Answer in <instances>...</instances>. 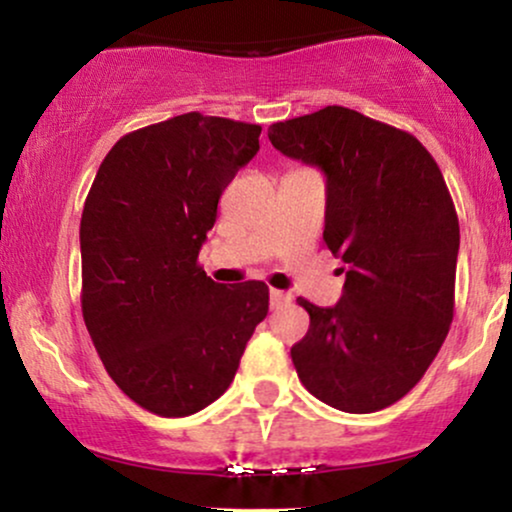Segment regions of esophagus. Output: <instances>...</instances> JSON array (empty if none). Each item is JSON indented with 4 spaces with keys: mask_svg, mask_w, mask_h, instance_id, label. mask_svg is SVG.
Segmentation results:
<instances>
[{
    "mask_svg": "<svg viewBox=\"0 0 512 512\" xmlns=\"http://www.w3.org/2000/svg\"><path fill=\"white\" fill-rule=\"evenodd\" d=\"M289 301H291V293L279 291V289L269 291V303H272V308H279V305H284V303H289Z\"/></svg>",
    "mask_w": 512,
    "mask_h": 512,
    "instance_id": "1",
    "label": "esophagus"
}]
</instances>
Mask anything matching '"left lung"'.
<instances>
[{
	"label": "left lung",
	"instance_id": "obj_1",
	"mask_svg": "<svg viewBox=\"0 0 512 512\" xmlns=\"http://www.w3.org/2000/svg\"><path fill=\"white\" fill-rule=\"evenodd\" d=\"M269 142L325 173L322 238L346 262L337 305L298 298V378L339 411L390 407L424 378L455 310L460 223L443 173L414 134L342 105L274 122Z\"/></svg>",
	"mask_w": 512,
	"mask_h": 512
}]
</instances>
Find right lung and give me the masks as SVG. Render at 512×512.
Instances as JSON below:
<instances>
[{"mask_svg":"<svg viewBox=\"0 0 512 512\" xmlns=\"http://www.w3.org/2000/svg\"><path fill=\"white\" fill-rule=\"evenodd\" d=\"M260 125L185 113L129 132L81 214V310L115 385L158 416H190L236 378L267 317L264 281L199 267L221 192L260 151Z\"/></svg>","mask_w":512,"mask_h":512,"instance_id":"right-lung-1","label":"right lung"}]
</instances>
